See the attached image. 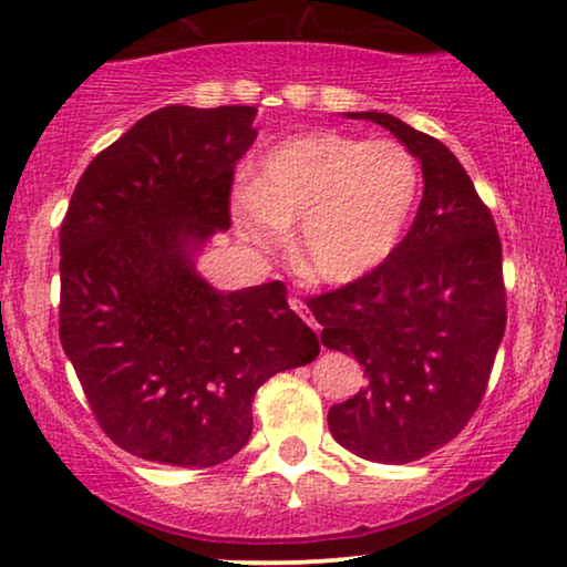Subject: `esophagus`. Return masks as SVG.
<instances>
[{
	"label": "esophagus",
	"instance_id": "1",
	"mask_svg": "<svg viewBox=\"0 0 567 567\" xmlns=\"http://www.w3.org/2000/svg\"><path fill=\"white\" fill-rule=\"evenodd\" d=\"M287 302H290V308L295 310V313H298V316L302 318V321H306V323L310 326V329L318 331V323H316V318L310 316V310H308L306 302H302L300 298H290V300H287Z\"/></svg>",
	"mask_w": 567,
	"mask_h": 567
}]
</instances>
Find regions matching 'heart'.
Listing matches in <instances>:
<instances>
[{
  "label": "heart",
  "mask_w": 567,
  "mask_h": 567,
  "mask_svg": "<svg viewBox=\"0 0 567 567\" xmlns=\"http://www.w3.org/2000/svg\"><path fill=\"white\" fill-rule=\"evenodd\" d=\"M421 197L416 156L398 141L321 131L277 143L230 205L246 244L275 251L298 224V261L329 285L364 280L401 246Z\"/></svg>",
  "instance_id": "obj_1"
}]
</instances>
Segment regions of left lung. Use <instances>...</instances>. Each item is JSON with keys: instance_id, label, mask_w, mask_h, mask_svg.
Wrapping results in <instances>:
<instances>
[{"instance_id": "1", "label": "left lung", "mask_w": 567, "mask_h": 567, "mask_svg": "<svg viewBox=\"0 0 567 567\" xmlns=\"http://www.w3.org/2000/svg\"><path fill=\"white\" fill-rule=\"evenodd\" d=\"M378 123L421 162L424 197L398 251L364 280L308 300L323 347L352 352L367 385L331 405L357 457L405 465L457 436L481 405L506 331L501 238L457 156L388 113Z\"/></svg>"}]
</instances>
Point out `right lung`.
<instances>
[{
	"label": "right lung",
	"mask_w": 567,
	"mask_h": 567,
	"mask_svg": "<svg viewBox=\"0 0 567 567\" xmlns=\"http://www.w3.org/2000/svg\"><path fill=\"white\" fill-rule=\"evenodd\" d=\"M257 107L169 105L94 156L61 223V347L102 432L158 465L213 467L251 436L261 382L321 347L282 282L215 290L197 257L230 228Z\"/></svg>",
	"instance_id": "obj_1"
}]
</instances>
